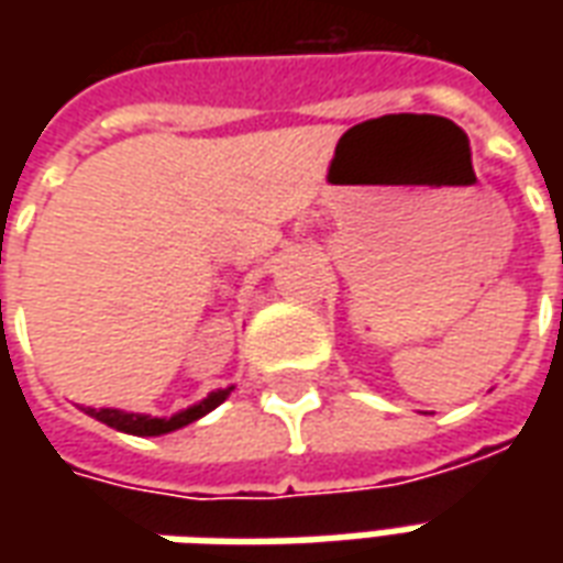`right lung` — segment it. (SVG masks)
I'll use <instances>...</instances> for the list:
<instances>
[{"label":"right lung","instance_id":"obj_1","mask_svg":"<svg viewBox=\"0 0 563 563\" xmlns=\"http://www.w3.org/2000/svg\"><path fill=\"white\" fill-rule=\"evenodd\" d=\"M234 386L229 389H217L210 391L205 401L192 404V407H186L180 413L168 416V419H156V416H144V413H126V410H111V407H102V410H96V407H84V413H90L92 419H99L108 428H117V431H126V434L135 437H159L168 434V431H177V428H184V424L196 422L201 416H208L210 410H217L229 395H232Z\"/></svg>","mask_w":563,"mask_h":563}]
</instances>
